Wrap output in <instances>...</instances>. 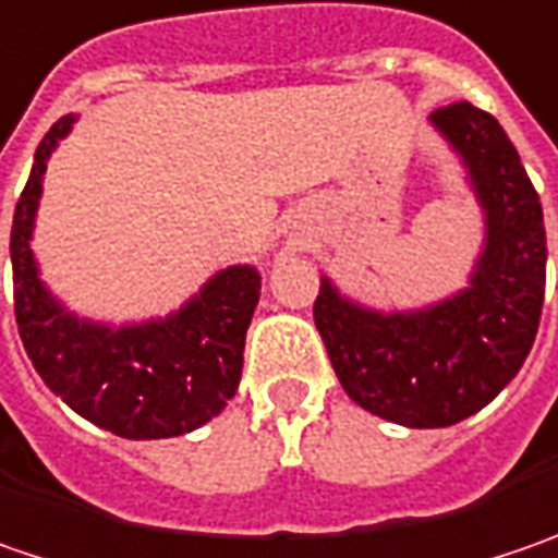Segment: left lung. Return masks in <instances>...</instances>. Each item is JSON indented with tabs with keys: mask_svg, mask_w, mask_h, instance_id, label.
<instances>
[{
	"mask_svg": "<svg viewBox=\"0 0 558 558\" xmlns=\"http://www.w3.org/2000/svg\"><path fill=\"white\" fill-rule=\"evenodd\" d=\"M461 156L484 209V251L468 289L421 311L379 314L323 276L314 323L349 399L402 427H449L477 414L521 371L546 286L544 207L502 125L471 102L430 116Z\"/></svg>",
	"mask_w": 558,
	"mask_h": 558,
	"instance_id": "1",
	"label": "left lung"
}]
</instances>
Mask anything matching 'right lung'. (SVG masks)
I'll return each mask as SVG.
<instances>
[{
  "mask_svg": "<svg viewBox=\"0 0 558 558\" xmlns=\"http://www.w3.org/2000/svg\"><path fill=\"white\" fill-rule=\"evenodd\" d=\"M74 116L46 131L12 222L14 320L43 383L90 424L125 439L197 430L235 396L244 336L260 301V272L229 266L166 320L106 326L81 320L43 286L31 251L46 162Z\"/></svg>",
  "mask_w": 558,
  "mask_h": 558,
  "instance_id": "right-lung-1",
  "label": "right lung"
}]
</instances>
